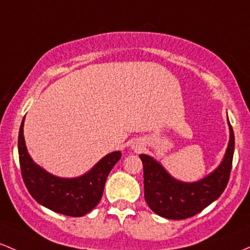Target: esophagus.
<instances>
[{
  "label": "esophagus",
  "mask_w": 250,
  "mask_h": 250,
  "mask_svg": "<svg viewBox=\"0 0 250 250\" xmlns=\"http://www.w3.org/2000/svg\"><path fill=\"white\" fill-rule=\"evenodd\" d=\"M134 147V150H139V148H140V146H137V145H136V146H133Z\"/></svg>",
  "instance_id": "esophagus-1"
}]
</instances>
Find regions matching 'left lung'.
I'll use <instances>...</instances> for the list:
<instances>
[{"mask_svg": "<svg viewBox=\"0 0 250 250\" xmlns=\"http://www.w3.org/2000/svg\"><path fill=\"white\" fill-rule=\"evenodd\" d=\"M229 143L218 167L196 182H182L148 155H140L144 167V197L153 212L169 220L191 217L217 200L230 176L235 148L234 131L229 123Z\"/></svg>", "mask_w": 250, "mask_h": 250, "instance_id": "obj_1", "label": "left lung"}]
</instances>
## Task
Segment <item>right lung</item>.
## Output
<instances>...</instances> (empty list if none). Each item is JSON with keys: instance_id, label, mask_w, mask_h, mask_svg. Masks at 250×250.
<instances>
[{"instance_id": "1", "label": "right lung", "mask_w": 250, "mask_h": 250, "mask_svg": "<svg viewBox=\"0 0 250 250\" xmlns=\"http://www.w3.org/2000/svg\"><path fill=\"white\" fill-rule=\"evenodd\" d=\"M24 118L19 132V159L22 178L32 197L52 211L73 217L88 214L103 197L106 178L122 158L120 151L108 153L79 177L52 175L36 164L28 153L23 136Z\"/></svg>"}]
</instances>
